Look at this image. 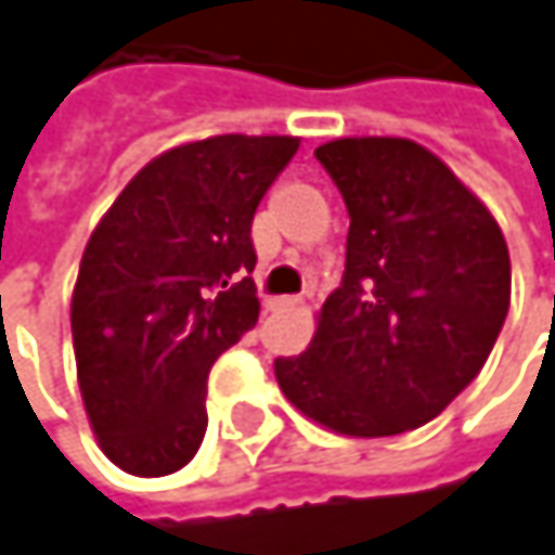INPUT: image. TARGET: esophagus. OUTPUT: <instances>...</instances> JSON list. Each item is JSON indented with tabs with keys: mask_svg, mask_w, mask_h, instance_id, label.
<instances>
[{
	"mask_svg": "<svg viewBox=\"0 0 555 555\" xmlns=\"http://www.w3.org/2000/svg\"><path fill=\"white\" fill-rule=\"evenodd\" d=\"M298 305H301V298H295V295H282V298H273V301H270L273 311H292V308H298Z\"/></svg>",
	"mask_w": 555,
	"mask_h": 555,
	"instance_id": "esophagus-1",
	"label": "esophagus"
}]
</instances>
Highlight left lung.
<instances>
[{"label":"left lung","instance_id":"left-lung-1","mask_svg":"<svg viewBox=\"0 0 555 555\" xmlns=\"http://www.w3.org/2000/svg\"><path fill=\"white\" fill-rule=\"evenodd\" d=\"M314 157L347 202V270L276 383L334 434L391 437L486 366L511 305L507 244L486 202L408 138H337Z\"/></svg>","mask_w":555,"mask_h":555}]
</instances>
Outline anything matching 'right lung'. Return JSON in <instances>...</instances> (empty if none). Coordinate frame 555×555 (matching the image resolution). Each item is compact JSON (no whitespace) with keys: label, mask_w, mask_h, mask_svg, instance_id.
Here are the masks:
<instances>
[{"label":"right lung","mask_w":555,"mask_h":555,"mask_svg":"<svg viewBox=\"0 0 555 555\" xmlns=\"http://www.w3.org/2000/svg\"><path fill=\"white\" fill-rule=\"evenodd\" d=\"M295 151L285 134L179 144L95 224L69 324L92 434L118 469L169 476L198 453L208 370L260 318L250 224Z\"/></svg>","instance_id":"add662e5"}]
</instances>
